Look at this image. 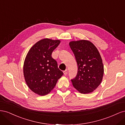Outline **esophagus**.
I'll return each mask as SVG.
<instances>
[{"mask_svg":"<svg viewBox=\"0 0 125 125\" xmlns=\"http://www.w3.org/2000/svg\"><path fill=\"white\" fill-rule=\"evenodd\" d=\"M68 73V70L66 69L65 71H63V74L65 75H66Z\"/></svg>","mask_w":125,"mask_h":125,"instance_id":"1","label":"esophagus"}]
</instances>
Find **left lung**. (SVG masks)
<instances>
[{
  "label": "left lung",
  "mask_w": 125,
  "mask_h": 125,
  "mask_svg": "<svg viewBox=\"0 0 125 125\" xmlns=\"http://www.w3.org/2000/svg\"><path fill=\"white\" fill-rule=\"evenodd\" d=\"M69 45L78 67L77 75L71 80L73 85L81 93L92 92L101 84L104 74L99 52L88 41L71 42Z\"/></svg>",
  "instance_id": "left-lung-1"
}]
</instances>
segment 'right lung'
<instances>
[{
	"mask_svg": "<svg viewBox=\"0 0 125 125\" xmlns=\"http://www.w3.org/2000/svg\"><path fill=\"white\" fill-rule=\"evenodd\" d=\"M59 40H42L33 45L26 56L23 66L25 80L29 88L40 95L50 93L63 75L52 52Z\"/></svg>",
	"mask_w": 125,
	"mask_h": 125,
	"instance_id": "1",
	"label": "right lung"
}]
</instances>
